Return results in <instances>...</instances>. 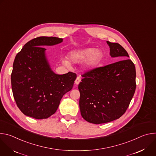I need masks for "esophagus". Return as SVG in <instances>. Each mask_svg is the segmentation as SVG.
Returning <instances> with one entry per match:
<instances>
[{"label": "esophagus", "mask_w": 156, "mask_h": 156, "mask_svg": "<svg viewBox=\"0 0 156 156\" xmlns=\"http://www.w3.org/2000/svg\"><path fill=\"white\" fill-rule=\"evenodd\" d=\"M81 78H80V76H77V78H76V80H75V84H78L80 82H81Z\"/></svg>", "instance_id": "34e87169"}]
</instances>
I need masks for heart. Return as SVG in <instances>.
<instances>
[{
    "instance_id": "1",
    "label": "heart",
    "mask_w": 156,
    "mask_h": 156,
    "mask_svg": "<svg viewBox=\"0 0 156 156\" xmlns=\"http://www.w3.org/2000/svg\"><path fill=\"white\" fill-rule=\"evenodd\" d=\"M102 56V54L100 50L94 48H86L71 52L69 57L70 61L73 63H78L84 60L83 62L84 67L87 70H90L99 63ZM62 62L66 66L70 65V62L66 59L62 58Z\"/></svg>"
}]
</instances>
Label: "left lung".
Here are the masks:
<instances>
[{
  "label": "left lung",
  "mask_w": 156,
  "mask_h": 156,
  "mask_svg": "<svg viewBox=\"0 0 156 156\" xmlns=\"http://www.w3.org/2000/svg\"><path fill=\"white\" fill-rule=\"evenodd\" d=\"M107 43L111 57L124 60L86 72L78 85L81 115L94 124L110 122L122 116L136 86L135 66L128 58L126 50L119 43Z\"/></svg>",
  "instance_id": "left-lung-1"
}]
</instances>
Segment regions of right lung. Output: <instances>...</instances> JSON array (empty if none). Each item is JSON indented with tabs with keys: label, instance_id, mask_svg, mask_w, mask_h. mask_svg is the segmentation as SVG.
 <instances>
[{
	"label": "right lung",
	"instance_id": "right-lung-1",
	"mask_svg": "<svg viewBox=\"0 0 156 156\" xmlns=\"http://www.w3.org/2000/svg\"><path fill=\"white\" fill-rule=\"evenodd\" d=\"M63 41L56 37H38L28 41L16 54L11 75L14 99L22 113L36 119H48L70 91L76 75L55 74L51 69L44 46Z\"/></svg>",
	"mask_w": 156,
	"mask_h": 156
}]
</instances>
